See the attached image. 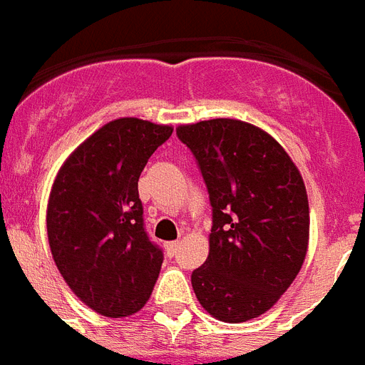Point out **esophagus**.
<instances>
[{
	"instance_id": "34e87169",
	"label": "esophagus",
	"mask_w": 365,
	"mask_h": 365,
	"mask_svg": "<svg viewBox=\"0 0 365 365\" xmlns=\"http://www.w3.org/2000/svg\"><path fill=\"white\" fill-rule=\"evenodd\" d=\"M179 247H180L179 241H171V243L165 245V249H168V255H169V256H175V255H177V249H179Z\"/></svg>"
}]
</instances>
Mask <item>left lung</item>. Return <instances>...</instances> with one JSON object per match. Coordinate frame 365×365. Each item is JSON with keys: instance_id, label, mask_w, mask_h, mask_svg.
Segmentation results:
<instances>
[{"instance_id": "1", "label": "left lung", "mask_w": 365, "mask_h": 365, "mask_svg": "<svg viewBox=\"0 0 365 365\" xmlns=\"http://www.w3.org/2000/svg\"><path fill=\"white\" fill-rule=\"evenodd\" d=\"M212 207L209 256L192 273L197 302L237 324L269 311L309 249V200L298 165L275 137L237 118L180 124Z\"/></svg>"}]
</instances>
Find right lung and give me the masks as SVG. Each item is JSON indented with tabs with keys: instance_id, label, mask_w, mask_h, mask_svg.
Returning <instances> with one entry per match:
<instances>
[{
	"instance_id": "add662e5",
	"label": "right lung",
	"mask_w": 365,
	"mask_h": 365,
	"mask_svg": "<svg viewBox=\"0 0 365 365\" xmlns=\"http://www.w3.org/2000/svg\"><path fill=\"white\" fill-rule=\"evenodd\" d=\"M173 128L133 116L86 137L66 158L46 205L52 258L71 292L92 311L122 319L145 307L162 250L143 228L137 180Z\"/></svg>"
}]
</instances>
